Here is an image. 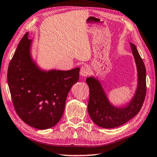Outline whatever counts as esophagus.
<instances>
[{"instance_id":"34e87169","label":"esophagus","mask_w":157,"mask_h":157,"mask_svg":"<svg viewBox=\"0 0 157 157\" xmlns=\"http://www.w3.org/2000/svg\"><path fill=\"white\" fill-rule=\"evenodd\" d=\"M79 73H80L81 76H82V77L88 76L90 74V67L86 65H83V66L81 67V70H80V72H79Z\"/></svg>"}]
</instances>
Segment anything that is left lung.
Returning <instances> with one entry per match:
<instances>
[{
	"label": "left lung",
	"instance_id": "8db88e82",
	"mask_svg": "<svg viewBox=\"0 0 157 157\" xmlns=\"http://www.w3.org/2000/svg\"><path fill=\"white\" fill-rule=\"evenodd\" d=\"M137 71V85L132 99L125 106H115L109 101L99 79L90 77L86 82L90 87L87 110L90 118L98 126L113 128L123 125L141 109L146 95V68L134 44L130 43Z\"/></svg>",
	"mask_w": 157,
	"mask_h": 157
}]
</instances>
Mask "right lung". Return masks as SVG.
Here are the masks:
<instances>
[{
    "instance_id": "1",
    "label": "right lung",
    "mask_w": 157,
    "mask_h": 157,
    "mask_svg": "<svg viewBox=\"0 0 157 157\" xmlns=\"http://www.w3.org/2000/svg\"><path fill=\"white\" fill-rule=\"evenodd\" d=\"M25 34L8 70V83L15 109L27 125L46 130L56 125L63 114L66 98L78 81L79 67L71 71H44L31 54L32 39Z\"/></svg>"
}]
</instances>
